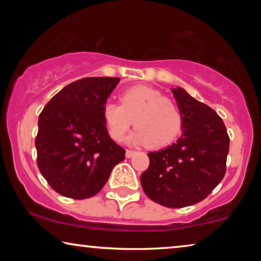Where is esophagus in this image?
I'll use <instances>...</instances> for the list:
<instances>
[{"label":"esophagus","mask_w":261,"mask_h":261,"mask_svg":"<svg viewBox=\"0 0 261 261\" xmlns=\"http://www.w3.org/2000/svg\"><path fill=\"white\" fill-rule=\"evenodd\" d=\"M135 153H137L135 151H132V149H127V151H126V156H127V158H132V156H133Z\"/></svg>","instance_id":"esophagus-1"}]
</instances>
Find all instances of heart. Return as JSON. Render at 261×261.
Listing matches in <instances>:
<instances>
[{
	"label": "heart",
	"mask_w": 261,
	"mask_h": 261,
	"mask_svg": "<svg viewBox=\"0 0 261 261\" xmlns=\"http://www.w3.org/2000/svg\"><path fill=\"white\" fill-rule=\"evenodd\" d=\"M102 116L113 139L121 140L134 122L138 128L127 141L137 145L148 142L152 148L171 144L181 128L177 107L160 91L144 85L127 89L121 96V105L107 102Z\"/></svg>",
	"instance_id": "heart-1"
}]
</instances>
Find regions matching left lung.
Returning a JSON list of instances; mask_svg holds the SVG:
<instances>
[{
	"label": "left lung",
	"instance_id": "left-lung-1",
	"mask_svg": "<svg viewBox=\"0 0 261 261\" xmlns=\"http://www.w3.org/2000/svg\"><path fill=\"white\" fill-rule=\"evenodd\" d=\"M181 116L180 138L169 147L149 152L140 181L148 198L167 208L201 202L226 173L229 137L215 110L177 87L171 89Z\"/></svg>",
	"mask_w": 261,
	"mask_h": 261
}]
</instances>
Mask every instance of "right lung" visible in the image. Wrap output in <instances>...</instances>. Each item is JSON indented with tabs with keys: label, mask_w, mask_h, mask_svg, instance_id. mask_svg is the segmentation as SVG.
Wrapping results in <instances>:
<instances>
[{
	"label": "right lung",
	"mask_w": 261,
	"mask_h": 261,
	"mask_svg": "<svg viewBox=\"0 0 261 261\" xmlns=\"http://www.w3.org/2000/svg\"><path fill=\"white\" fill-rule=\"evenodd\" d=\"M120 78H83L53 96L38 121V167L53 190L69 198L95 196L124 149L109 137L102 108Z\"/></svg>",
	"instance_id": "obj_1"
}]
</instances>
